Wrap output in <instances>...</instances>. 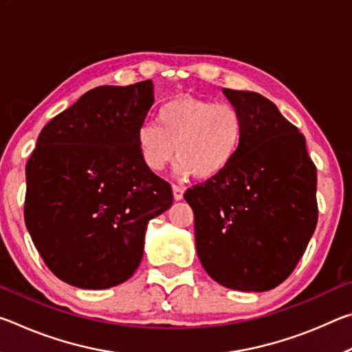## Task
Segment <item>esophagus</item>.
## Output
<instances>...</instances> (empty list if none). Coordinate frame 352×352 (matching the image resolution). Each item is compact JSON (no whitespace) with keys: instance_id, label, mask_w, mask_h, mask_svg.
I'll return each mask as SVG.
<instances>
[{"instance_id":"esophagus-1","label":"esophagus","mask_w":352,"mask_h":352,"mask_svg":"<svg viewBox=\"0 0 352 352\" xmlns=\"http://www.w3.org/2000/svg\"><path fill=\"white\" fill-rule=\"evenodd\" d=\"M172 192H174L175 200H182L183 194H184V189L182 186H178V184H174V186H172Z\"/></svg>"}]
</instances>
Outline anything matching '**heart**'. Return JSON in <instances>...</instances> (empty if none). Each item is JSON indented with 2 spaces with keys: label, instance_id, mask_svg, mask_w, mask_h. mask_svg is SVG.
I'll list each match as a JSON object with an SVG mask.
<instances>
[{
  "label": "heart",
  "instance_id": "obj_1",
  "mask_svg": "<svg viewBox=\"0 0 352 352\" xmlns=\"http://www.w3.org/2000/svg\"><path fill=\"white\" fill-rule=\"evenodd\" d=\"M243 119L228 102L180 96L160 107L157 121L142 122L136 142L142 163L163 170L174 158L178 175L211 178L225 170L239 151Z\"/></svg>",
  "mask_w": 352,
  "mask_h": 352
}]
</instances>
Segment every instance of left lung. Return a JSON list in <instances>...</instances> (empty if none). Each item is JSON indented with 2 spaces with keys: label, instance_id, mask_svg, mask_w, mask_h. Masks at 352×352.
<instances>
[{
  "label": "left lung",
  "instance_id": "left-lung-1",
  "mask_svg": "<svg viewBox=\"0 0 352 352\" xmlns=\"http://www.w3.org/2000/svg\"><path fill=\"white\" fill-rule=\"evenodd\" d=\"M243 119L225 170L186 189L199 259L228 289L264 292L295 270L318 220L317 168L305 135L254 91L223 90Z\"/></svg>",
  "mask_w": 352,
  "mask_h": 352
}]
</instances>
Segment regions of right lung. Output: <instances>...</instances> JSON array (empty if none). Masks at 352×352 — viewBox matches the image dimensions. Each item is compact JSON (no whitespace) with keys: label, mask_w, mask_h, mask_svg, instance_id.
<instances>
[{"label":"right lung","mask_w":352,"mask_h":352,"mask_svg":"<svg viewBox=\"0 0 352 352\" xmlns=\"http://www.w3.org/2000/svg\"><path fill=\"white\" fill-rule=\"evenodd\" d=\"M152 104V80L93 88L46 124L28 160V231L47 269L74 287L127 281L148 220L174 200L136 142Z\"/></svg>","instance_id":"obj_1"}]
</instances>
